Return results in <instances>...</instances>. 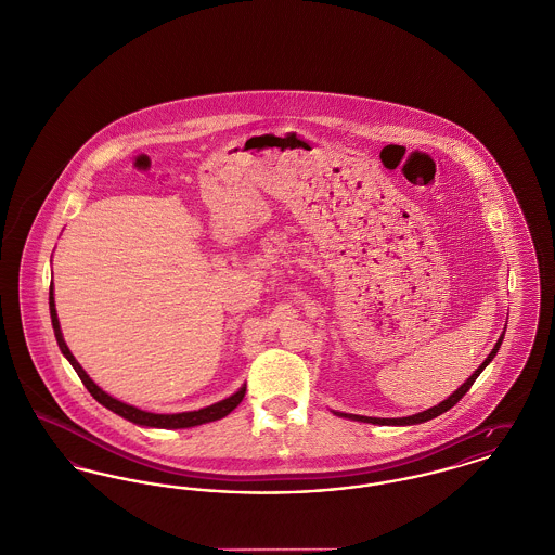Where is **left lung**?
I'll list each match as a JSON object with an SVG mask.
<instances>
[{
    "label": "left lung",
    "mask_w": 555,
    "mask_h": 555,
    "mask_svg": "<svg viewBox=\"0 0 555 555\" xmlns=\"http://www.w3.org/2000/svg\"><path fill=\"white\" fill-rule=\"evenodd\" d=\"M501 341H503V335L499 337V341L494 344V348H492V352H490L487 360L472 373V377L461 386V388H456L455 393H451L447 400H442L438 406H431V409H427L424 413H417V415H411V417H398V420H382V417H362V415H348V413H335V415H339V417H348V420H354V422H364V424H375V425H415V424H424V422H429V420H434V417H438V415H442V413H447L449 409H453L456 402L467 393V390L474 386V382L478 379V375L487 369V364H489L490 360L496 357V352H499V348H501Z\"/></svg>",
    "instance_id": "8db88e82"
}]
</instances>
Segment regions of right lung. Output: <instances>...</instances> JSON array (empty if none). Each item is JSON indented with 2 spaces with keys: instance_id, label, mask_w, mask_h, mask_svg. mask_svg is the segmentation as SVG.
I'll return each instance as SVG.
<instances>
[{
  "instance_id": "add662e5",
  "label": "right lung",
  "mask_w": 555,
  "mask_h": 555,
  "mask_svg": "<svg viewBox=\"0 0 555 555\" xmlns=\"http://www.w3.org/2000/svg\"><path fill=\"white\" fill-rule=\"evenodd\" d=\"M50 317H52V326H54V335H56V341H59V348L61 352L65 354L66 360L73 364L75 373L79 375V379L83 382V386L88 388V391L99 400L102 406L111 409L113 413L121 415L124 420H128L131 424L146 425V427H164V429H180V427H193V425L209 424V422H216V420H222L227 417L230 411H234L243 396H245V386L236 393L229 396L227 400H220L211 406H205V409H198V411H189V413H173V415H157V413H146L142 409H135L131 404H126L113 396H108L106 391L100 390L99 386L90 379V375L81 369V364L75 360V357L70 354V350L66 348L65 339H63V331H61V323H59V314H56V306H54V292H52V285H50Z\"/></svg>"
}]
</instances>
